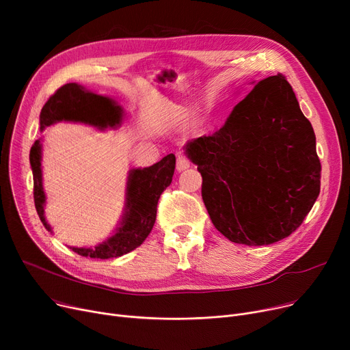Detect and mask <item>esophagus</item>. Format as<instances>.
<instances>
[{"mask_svg":"<svg viewBox=\"0 0 350 350\" xmlns=\"http://www.w3.org/2000/svg\"><path fill=\"white\" fill-rule=\"evenodd\" d=\"M189 167H190L189 159H187L185 154H178V156H177L176 169H177L178 172H183V170H186V169H189Z\"/></svg>","mask_w":350,"mask_h":350,"instance_id":"obj_1","label":"esophagus"}]
</instances>
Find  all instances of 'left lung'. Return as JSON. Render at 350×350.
Listing matches in <instances>:
<instances>
[{
	"mask_svg": "<svg viewBox=\"0 0 350 350\" xmlns=\"http://www.w3.org/2000/svg\"><path fill=\"white\" fill-rule=\"evenodd\" d=\"M214 227L230 241L268 245L295 231L321 191L317 137L282 75L256 83L224 126L190 140Z\"/></svg>",
	"mask_w": 350,
	"mask_h": 350,
	"instance_id": "1",
	"label": "left lung"
}]
</instances>
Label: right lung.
<instances>
[{"mask_svg":"<svg viewBox=\"0 0 350 350\" xmlns=\"http://www.w3.org/2000/svg\"><path fill=\"white\" fill-rule=\"evenodd\" d=\"M122 118L123 110L113 99L96 95L82 85L66 83L55 92L44 105L40 115V124L41 131H44L53 123L65 120L90 124L105 131L106 127H118ZM41 157V140H35L29 152V163L33 174L35 208L45 228L52 231L44 214L45 193L42 187ZM174 169L176 156L172 153L150 167L129 172L124 213L115 234L95 248L70 247L72 251L89 258L109 260L137 248L154 226L159 198L170 186Z\"/></svg>","mask_w":350,"mask_h":350,"instance_id":"add662e5","label":"right lung"}]
</instances>
